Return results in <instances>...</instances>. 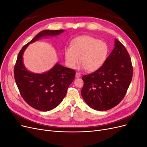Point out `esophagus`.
<instances>
[{"mask_svg": "<svg viewBox=\"0 0 147 147\" xmlns=\"http://www.w3.org/2000/svg\"><path fill=\"white\" fill-rule=\"evenodd\" d=\"M80 77H81V75L79 73H76V74H75V77L76 78H80Z\"/></svg>", "mask_w": 147, "mask_h": 147, "instance_id": "1", "label": "esophagus"}]
</instances>
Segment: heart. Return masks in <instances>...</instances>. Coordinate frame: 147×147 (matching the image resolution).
<instances>
[{
  "mask_svg": "<svg viewBox=\"0 0 147 147\" xmlns=\"http://www.w3.org/2000/svg\"><path fill=\"white\" fill-rule=\"evenodd\" d=\"M109 47L107 43L90 35H82L74 39L70 47L64 48L65 64L70 69L81 67L93 72L103 65L107 57Z\"/></svg>",
  "mask_w": 147,
  "mask_h": 147,
  "instance_id": "1",
  "label": "heart"
}]
</instances>
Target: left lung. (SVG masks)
<instances>
[{"label":"left lung","mask_w":147,"mask_h":147,"mask_svg":"<svg viewBox=\"0 0 147 147\" xmlns=\"http://www.w3.org/2000/svg\"><path fill=\"white\" fill-rule=\"evenodd\" d=\"M131 57L117 39L115 47L101 67L84 75L81 94L91 108L105 111L113 108L125 96L132 78Z\"/></svg>","instance_id":"obj_1"}]
</instances>
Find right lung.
I'll use <instances>...</instances> for the list:
<instances>
[{"label": "right lung", "instance_id": "obj_1", "mask_svg": "<svg viewBox=\"0 0 147 147\" xmlns=\"http://www.w3.org/2000/svg\"><path fill=\"white\" fill-rule=\"evenodd\" d=\"M64 30H43L25 45L20 51L14 68L15 80L20 94L32 107L43 112L54 109L63 101L75 71L56 63L47 72L37 74L26 68L23 54L29 44L43 37L56 36Z\"/></svg>", "mask_w": 147, "mask_h": 147}]
</instances>
